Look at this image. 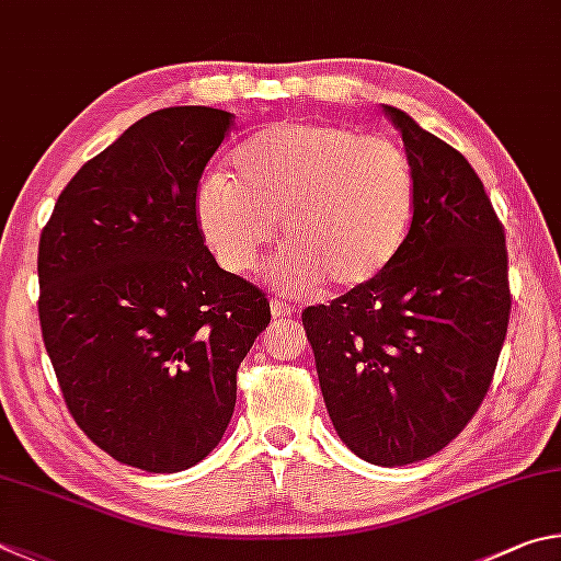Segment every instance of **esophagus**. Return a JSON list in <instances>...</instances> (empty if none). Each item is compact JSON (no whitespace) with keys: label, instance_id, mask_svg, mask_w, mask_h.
Masks as SVG:
<instances>
[{"label":"esophagus","instance_id":"1","mask_svg":"<svg viewBox=\"0 0 561 561\" xmlns=\"http://www.w3.org/2000/svg\"><path fill=\"white\" fill-rule=\"evenodd\" d=\"M293 306H288L286 300H280V298H271V316L273 318H293Z\"/></svg>","mask_w":561,"mask_h":561}]
</instances>
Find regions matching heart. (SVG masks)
Here are the masks:
<instances>
[{
  "instance_id": "b5f03b06",
  "label": "heart",
  "mask_w": 561,
  "mask_h": 561,
  "mask_svg": "<svg viewBox=\"0 0 561 561\" xmlns=\"http://www.w3.org/2000/svg\"><path fill=\"white\" fill-rule=\"evenodd\" d=\"M233 176L206 174L194 216L224 271L245 275L280 221L286 251L273 263L283 290L367 286L404 245L416 204L407 152L381 135L300 121L273 125L233 152Z\"/></svg>"
}]
</instances>
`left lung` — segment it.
Listing matches in <instances>:
<instances>
[{
  "label": "left lung",
  "mask_w": 561,
  "mask_h": 561,
  "mask_svg": "<svg viewBox=\"0 0 561 561\" xmlns=\"http://www.w3.org/2000/svg\"><path fill=\"white\" fill-rule=\"evenodd\" d=\"M416 180L399 255L367 286L302 312L328 414L352 454L394 468L438 454L493 381L510 322L505 231L454 147L385 105Z\"/></svg>",
  "instance_id": "left-lung-1"
}]
</instances>
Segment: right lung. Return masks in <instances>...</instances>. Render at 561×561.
<instances>
[{
  "instance_id": "right-lung-1",
  "label": "right lung",
  "mask_w": 561,
  "mask_h": 561,
  "mask_svg": "<svg viewBox=\"0 0 561 561\" xmlns=\"http://www.w3.org/2000/svg\"><path fill=\"white\" fill-rule=\"evenodd\" d=\"M233 115H145L88 160L38 241V320L68 411L107 456L176 473L219 444L271 306L219 268L194 194Z\"/></svg>"
}]
</instances>
